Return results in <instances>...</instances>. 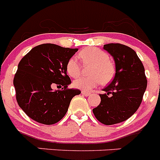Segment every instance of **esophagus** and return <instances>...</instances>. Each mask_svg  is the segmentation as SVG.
<instances>
[{"label":"esophagus","instance_id":"34e87169","mask_svg":"<svg viewBox=\"0 0 160 160\" xmlns=\"http://www.w3.org/2000/svg\"><path fill=\"white\" fill-rule=\"evenodd\" d=\"M82 94L83 95H85V96L90 95V92H87V91H84V90H82Z\"/></svg>","mask_w":160,"mask_h":160}]
</instances>
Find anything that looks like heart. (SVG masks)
Segmentation results:
<instances>
[{
  "instance_id": "b5f03b06",
  "label": "heart",
  "mask_w": 160,
  "mask_h": 160,
  "mask_svg": "<svg viewBox=\"0 0 160 160\" xmlns=\"http://www.w3.org/2000/svg\"><path fill=\"white\" fill-rule=\"evenodd\" d=\"M78 57L83 64L92 66L90 69V74L92 76L78 78L73 82L74 87L88 91L97 87L100 80L103 84L111 81L114 76V69L106 52L95 47H89L79 52ZM66 69L68 75L76 78L80 73L81 66L76 58L72 57L68 60Z\"/></svg>"
}]
</instances>
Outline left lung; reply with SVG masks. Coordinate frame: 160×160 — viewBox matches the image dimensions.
<instances>
[{"instance_id": "8db88e82", "label": "left lung", "mask_w": 160, "mask_h": 160, "mask_svg": "<svg viewBox=\"0 0 160 160\" xmlns=\"http://www.w3.org/2000/svg\"><path fill=\"white\" fill-rule=\"evenodd\" d=\"M103 49L114 58L115 74L112 82L99 94L101 102L93 109L94 116L105 125L128 119L142 102L148 81L143 65L131 48L122 44L104 45Z\"/></svg>"}]
</instances>
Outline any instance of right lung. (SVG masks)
Wrapping results in <instances>:
<instances>
[{
  "label": "right lung",
  "instance_id": "add662e5",
  "mask_svg": "<svg viewBox=\"0 0 160 160\" xmlns=\"http://www.w3.org/2000/svg\"><path fill=\"white\" fill-rule=\"evenodd\" d=\"M78 50L42 44L20 61L13 86L18 105L29 118L46 125L56 123L65 116L72 98L81 94L79 90L67 89L71 81L66 63ZM55 84L64 90L53 91Z\"/></svg>",
  "mask_w": 160,
  "mask_h": 160
}]
</instances>
